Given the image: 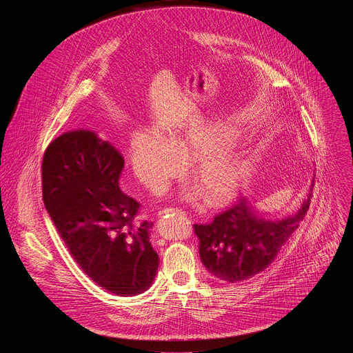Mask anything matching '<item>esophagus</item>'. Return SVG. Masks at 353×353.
I'll use <instances>...</instances> for the list:
<instances>
[{
  "label": "esophagus",
  "instance_id": "1",
  "mask_svg": "<svg viewBox=\"0 0 353 353\" xmlns=\"http://www.w3.org/2000/svg\"><path fill=\"white\" fill-rule=\"evenodd\" d=\"M172 212L185 214L183 210H179V208H172V207H169V208H163V210H161V211H159V216H162V215H166V214H172Z\"/></svg>",
  "mask_w": 353,
  "mask_h": 353
}]
</instances>
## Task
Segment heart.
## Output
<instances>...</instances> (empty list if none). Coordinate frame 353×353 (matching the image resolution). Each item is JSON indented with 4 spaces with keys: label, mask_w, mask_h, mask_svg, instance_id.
Wrapping results in <instances>:
<instances>
[{
    "label": "heart",
    "mask_w": 353,
    "mask_h": 353,
    "mask_svg": "<svg viewBox=\"0 0 353 353\" xmlns=\"http://www.w3.org/2000/svg\"><path fill=\"white\" fill-rule=\"evenodd\" d=\"M234 138L236 131L230 125H196L168 139L154 128L139 127L131 137L130 163L139 183L158 192L183 172V161H192V176L208 203L218 205L237 194L251 172L248 161L225 150ZM184 195L196 199L203 192L190 188Z\"/></svg>",
    "instance_id": "obj_1"
}]
</instances>
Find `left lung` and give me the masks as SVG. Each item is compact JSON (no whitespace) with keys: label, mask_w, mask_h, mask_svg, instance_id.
<instances>
[{"label":"left lung","mask_w":353,"mask_h":353,"mask_svg":"<svg viewBox=\"0 0 353 353\" xmlns=\"http://www.w3.org/2000/svg\"><path fill=\"white\" fill-rule=\"evenodd\" d=\"M310 198L312 192L299 211L276 219L261 216L250 201L239 198L211 223L194 225L201 261L212 275L228 282L260 274L275 260L281 247L306 216Z\"/></svg>","instance_id":"obj_1"}]
</instances>
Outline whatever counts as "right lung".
<instances>
[{
	"label": "right lung",
	"mask_w": 353,
	"mask_h": 353,
	"mask_svg": "<svg viewBox=\"0 0 353 353\" xmlns=\"http://www.w3.org/2000/svg\"><path fill=\"white\" fill-rule=\"evenodd\" d=\"M123 169L108 141L65 132L43 157V203L81 270L114 294L135 296L152 285L159 256L149 241L154 223L137 225L139 203L120 190Z\"/></svg>",
	"instance_id": "right-lung-1"
}]
</instances>
